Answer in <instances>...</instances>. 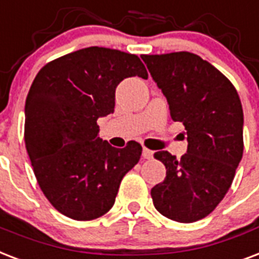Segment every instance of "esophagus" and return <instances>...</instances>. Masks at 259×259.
<instances>
[{
    "label": "esophagus",
    "instance_id": "obj_1",
    "mask_svg": "<svg viewBox=\"0 0 259 259\" xmlns=\"http://www.w3.org/2000/svg\"><path fill=\"white\" fill-rule=\"evenodd\" d=\"M152 155H154V152H152L151 150H148V148H143V152H142V157H143L144 159H151Z\"/></svg>",
    "mask_w": 259,
    "mask_h": 259
}]
</instances>
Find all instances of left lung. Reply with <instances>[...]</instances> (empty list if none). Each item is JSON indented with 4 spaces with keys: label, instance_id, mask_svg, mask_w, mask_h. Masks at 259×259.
I'll list each match as a JSON object with an SVG mask.
<instances>
[{
    "label": "left lung",
    "instance_id": "1",
    "mask_svg": "<svg viewBox=\"0 0 259 259\" xmlns=\"http://www.w3.org/2000/svg\"><path fill=\"white\" fill-rule=\"evenodd\" d=\"M167 100L170 116L185 125L188 150L181 159L167 151L154 157L166 178L151 189L157 211L192 223L211 213L230 189L243 155V109L235 88L196 54L142 55Z\"/></svg>",
    "mask_w": 259,
    "mask_h": 259
}]
</instances>
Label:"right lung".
Here are the masks:
<instances>
[{
  "label": "right lung",
  "instance_id": "add662e5",
  "mask_svg": "<svg viewBox=\"0 0 259 259\" xmlns=\"http://www.w3.org/2000/svg\"><path fill=\"white\" fill-rule=\"evenodd\" d=\"M147 79L139 58L88 47L50 62L25 101L24 140L40 189L62 215L93 220L115 204L120 182L139 162L142 146L112 147L97 120L115 111V93L130 77Z\"/></svg>",
  "mask_w": 259,
  "mask_h": 259
}]
</instances>
